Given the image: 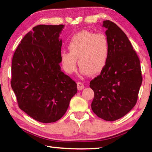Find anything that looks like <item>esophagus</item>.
Here are the masks:
<instances>
[{
    "instance_id": "1",
    "label": "esophagus",
    "mask_w": 152,
    "mask_h": 152,
    "mask_svg": "<svg viewBox=\"0 0 152 152\" xmlns=\"http://www.w3.org/2000/svg\"><path fill=\"white\" fill-rule=\"evenodd\" d=\"M77 87H78V91H82V89L84 88V85L82 83V82H78V83H77Z\"/></svg>"
}]
</instances>
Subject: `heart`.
Returning <instances> with one entry per match:
<instances>
[{
    "instance_id": "b5f03b06",
    "label": "heart",
    "mask_w": 152,
    "mask_h": 152,
    "mask_svg": "<svg viewBox=\"0 0 152 152\" xmlns=\"http://www.w3.org/2000/svg\"><path fill=\"white\" fill-rule=\"evenodd\" d=\"M68 51H62L61 62L64 71L72 74L76 69L78 60L82 74L96 75L106 66L110 53V45L103 33L82 30L74 34L68 42Z\"/></svg>"
}]
</instances>
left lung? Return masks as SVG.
Listing matches in <instances>:
<instances>
[{"instance_id":"8db88e82","label":"left lung","mask_w":152,"mask_h":152,"mask_svg":"<svg viewBox=\"0 0 152 152\" xmlns=\"http://www.w3.org/2000/svg\"><path fill=\"white\" fill-rule=\"evenodd\" d=\"M110 45L106 66L90 82L94 92L92 111L113 121L125 116L137 102L142 83L140 61L127 35L110 20L102 23Z\"/></svg>"}]
</instances>
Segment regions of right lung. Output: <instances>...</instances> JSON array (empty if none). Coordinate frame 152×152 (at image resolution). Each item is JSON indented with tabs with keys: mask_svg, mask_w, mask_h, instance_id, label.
I'll use <instances>...</instances> for the list:
<instances>
[{
	"mask_svg": "<svg viewBox=\"0 0 152 152\" xmlns=\"http://www.w3.org/2000/svg\"><path fill=\"white\" fill-rule=\"evenodd\" d=\"M64 25H39L20 42L12 60L11 81L20 109L37 121H58L65 114L77 84L61 70Z\"/></svg>",
	"mask_w": 152,
	"mask_h": 152,
	"instance_id": "obj_1",
	"label": "right lung"
}]
</instances>
